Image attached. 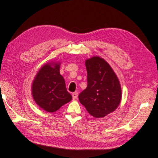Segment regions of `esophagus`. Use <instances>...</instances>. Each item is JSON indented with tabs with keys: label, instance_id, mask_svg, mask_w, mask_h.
Segmentation results:
<instances>
[{
	"label": "esophagus",
	"instance_id": "1",
	"mask_svg": "<svg viewBox=\"0 0 158 158\" xmlns=\"http://www.w3.org/2000/svg\"><path fill=\"white\" fill-rule=\"evenodd\" d=\"M78 98V93L77 92H74L73 93V100H76Z\"/></svg>",
	"mask_w": 158,
	"mask_h": 158
}]
</instances>
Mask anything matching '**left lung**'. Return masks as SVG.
Returning <instances> with one entry per match:
<instances>
[{"label": "left lung", "mask_w": 158, "mask_h": 158, "mask_svg": "<svg viewBox=\"0 0 158 158\" xmlns=\"http://www.w3.org/2000/svg\"><path fill=\"white\" fill-rule=\"evenodd\" d=\"M85 68L88 85L79 95V100L91 116L105 117L121 102L119 80L109 63L99 56L85 60Z\"/></svg>", "instance_id": "1"}]
</instances>
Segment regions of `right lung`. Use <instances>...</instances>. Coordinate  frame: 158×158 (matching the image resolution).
Here are the masks:
<instances>
[{
    "mask_svg": "<svg viewBox=\"0 0 158 158\" xmlns=\"http://www.w3.org/2000/svg\"><path fill=\"white\" fill-rule=\"evenodd\" d=\"M32 95L37 105L50 113L72 100L60 74V63H47L42 67L33 82Z\"/></svg>",
    "mask_w": 158,
    "mask_h": 158,
    "instance_id": "add662e5",
    "label": "right lung"
}]
</instances>
